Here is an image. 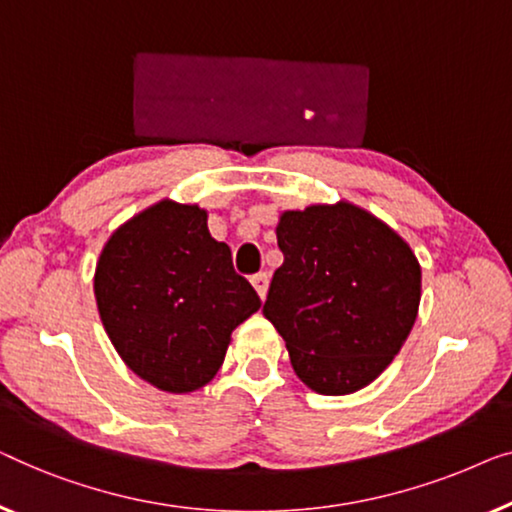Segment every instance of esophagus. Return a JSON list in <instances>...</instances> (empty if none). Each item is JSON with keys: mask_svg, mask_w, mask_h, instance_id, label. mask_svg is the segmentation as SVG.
I'll use <instances>...</instances> for the list:
<instances>
[{"mask_svg": "<svg viewBox=\"0 0 512 512\" xmlns=\"http://www.w3.org/2000/svg\"><path fill=\"white\" fill-rule=\"evenodd\" d=\"M250 283H253V287L257 290L259 299H264L266 297V290H269V273H264V271L255 273V276L250 278Z\"/></svg>", "mask_w": 512, "mask_h": 512, "instance_id": "esophagus-1", "label": "esophagus"}]
</instances>
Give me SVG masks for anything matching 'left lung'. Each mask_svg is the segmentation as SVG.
<instances>
[{
    "label": "left lung",
    "instance_id": "1",
    "mask_svg": "<svg viewBox=\"0 0 512 512\" xmlns=\"http://www.w3.org/2000/svg\"><path fill=\"white\" fill-rule=\"evenodd\" d=\"M276 236L285 259L262 313L294 373L329 397L362 390L415 325L420 262L392 227L348 201L285 211Z\"/></svg>",
    "mask_w": 512,
    "mask_h": 512
}]
</instances>
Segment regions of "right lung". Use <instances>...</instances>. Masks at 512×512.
<instances>
[{"label": "right lung", "instance_id": "1", "mask_svg": "<svg viewBox=\"0 0 512 512\" xmlns=\"http://www.w3.org/2000/svg\"><path fill=\"white\" fill-rule=\"evenodd\" d=\"M206 218L204 208L164 199L115 229L97 262V308L113 348L164 392L213 380L232 331L262 306Z\"/></svg>", "mask_w": 512, "mask_h": 512}]
</instances>
